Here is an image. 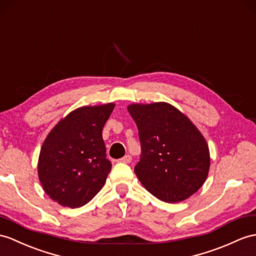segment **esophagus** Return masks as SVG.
Wrapping results in <instances>:
<instances>
[{
    "label": "esophagus",
    "instance_id": "1",
    "mask_svg": "<svg viewBox=\"0 0 256 256\" xmlns=\"http://www.w3.org/2000/svg\"><path fill=\"white\" fill-rule=\"evenodd\" d=\"M120 162H122V163L128 164V163H130V162H132V156H130V155H124V158H120Z\"/></svg>",
    "mask_w": 256,
    "mask_h": 256
}]
</instances>
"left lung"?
Instances as JSON below:
<instances>
[{
    "mask_svg": "<svg viewBox=\"0 0 256 256\" xmlns=\"http://www.w3.org/2000/svg\"><path fill=\"white\" fill-rule=\"evenodd\" d=\"M139 130L140 162L134 172L160 200L184 201L208 178L210 158L206 140L196 124L166 102L128 105Z\"/></svg>",
    "mask_w": 256,
    "mask_h": 256,
    "instance_id": "left-lung-1",
    "label": "left lung"
}]
</instances>
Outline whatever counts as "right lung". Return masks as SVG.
Listing matches in <instances>:
<instances>
[{
  "instance_id": "right-lung-1",
  "label": "right lung",
  "mask_w": 256,
  "mask_h": 256,
  "mask_svg": "<svg viewBox=\"0 0 256 256\" xmlns=\"http://www.w3.org/2000/svg\"><path fill=\"white\" fill-rule=\"evenodd\" d=\"M114 103L82 106L55 124L43 142L38 176L43 190L62 206L76 208L102 189L112 170L102 130Z\"/></svg>"
}]
</instances>
